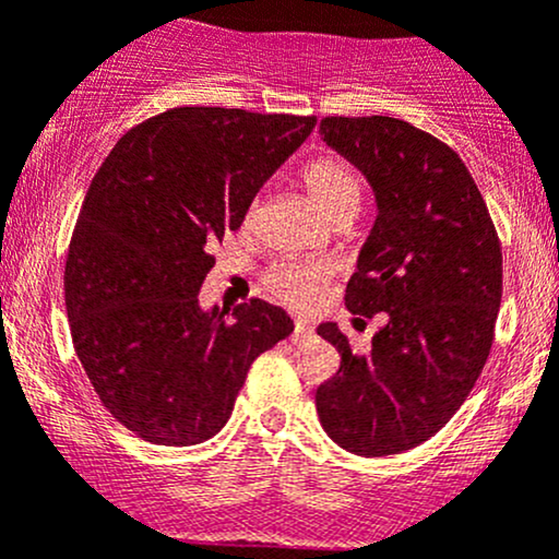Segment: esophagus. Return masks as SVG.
<instances>
[{
	"label": "esophagus",
	"mask_w": 559,
	"mask_h": 559,
	"mask_svg": "<svg viewBox=\"0 0 559 559\" xmlns=\"http://www.w3.org/2000/svg\"><path fill=\"white\" fill-rule=\"evenodd\" d=\"M310 334H312V326L308 321H294V331H292L294 345H297V342H305Z\"/></svg>",
	"instance_id": "34e87169"
}]
</instances>
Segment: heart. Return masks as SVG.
Here are the masks:
<instances>
[{"label": "heart", "mask_w": 559, "mask_h": 559, "mask_svg": "<svg viewBox=\"0 0 559 559\" xmlns=\"http://www.w3.org/2000/svg\"><path fill=\"white\" fill-rule=\"evenodd\" d=\"M305 188L312 204L326 217H355L360 206V177L347 162L336 156H318L302 169ZM329 281V267L323 262H278L265 273V289L281 302L305 308L316 302L321 286Z\"/></svg>", "instance_id": "heart-1"}]
</instances>
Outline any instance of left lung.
<instances>
[{"label":"left lung","mask_w":559,"mask_h":559,"mask_svg":"<svg viewBox=\"0 0 559 559\" xmlns=\"http://www.w3.org/2000/svg\"><path fill=\"white\" fill-rule=\"evenodd\" d=\"M321 138L377 195L345 305L388 323L369 353L336 323L318 326L342 364L316 408L336 445L390 456L432 438L475 388L501 305V243L459 153L429 132L390 116H326Z\"/></svg>","instance_id":"left-lung-1"}]
</instances>
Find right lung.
<instances>
[{
  "mask_svg": "<svg viewBox=\"0 0 559 559\" xmlns=\"http://www.w3.org/2000/svg\"><path fill=\"white\" fill-rule=\"evenodd\" d=\"M316 116L182 106L132 127L92 177L69 260L71 340L100 403L156 445L230 419L260 353L294 331L265 299L199 308L210 247L241 228L262 182Z\"/></svg>",
  "mask_w": 559,
  "mask_h": 559,
  "instance_id": "1",
  "label": "right lung"
}]
</instances>
